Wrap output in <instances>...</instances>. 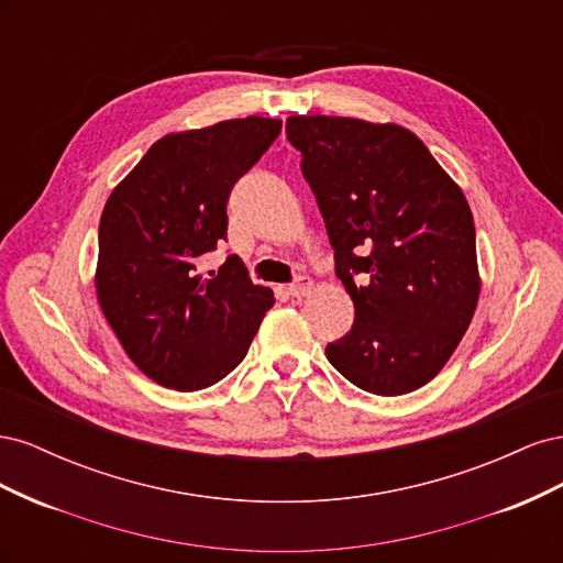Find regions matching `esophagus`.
<instances>
[{
	"label": "esophagus",
	"mask_w": 563,
	"mask_h": 563,
	"mask_svg": "<svg viewBox=\"0 0 563 563\" xmlns=\"http://www.w3.org/2000/svg\"><path fill=\"white\" fill-rule=\"evenodd\" d=\"M310 291H312L310 277H298L291 286H288V294H291L294 298H305V296H310Z\"/></svg>",
	"instance_id": "1"
}]
</instances>
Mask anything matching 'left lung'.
I'll return each mask as SVG.
<instances>
[{
	"label": "left lung",
	"instance_id": "8db88e82",
	"mask_svg": "<svg viewBox=\"0 0 563 563\" xmlns=\"http://www.w3.org/2000/svg\"><path fill=\"white\" fill-rule=\"evenodd\" d=\"M286 139L302 155L335 275L354 302L352 331L327 345V360L373 395L422 387L451 360L479 302L463 190L399 124L294 114Z\"/></svg>",
	"mask_w": 563,
	"mask_h": 563
}]
</instances>
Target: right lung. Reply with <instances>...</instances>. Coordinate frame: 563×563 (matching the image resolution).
<instances>
[{"label": "right lung", "instance_id": "add662e5", "mask_svg": "<svg viewBox=\"0 0 563 563\" xmlns=\"http://www.w3.org/2000/svg\"><path fill=\"white\" fill-rule=\"evenodd\" d=\"M282 119H228L168 133L106 201L98 228L96 296L129 360L150 380L195 391L240 366L265 312L267 286L240 255L199 275L228 234L232 185L263 157Z\"/></svg>", "mask_w": 563, "mask_h": 563}]
</instances>
